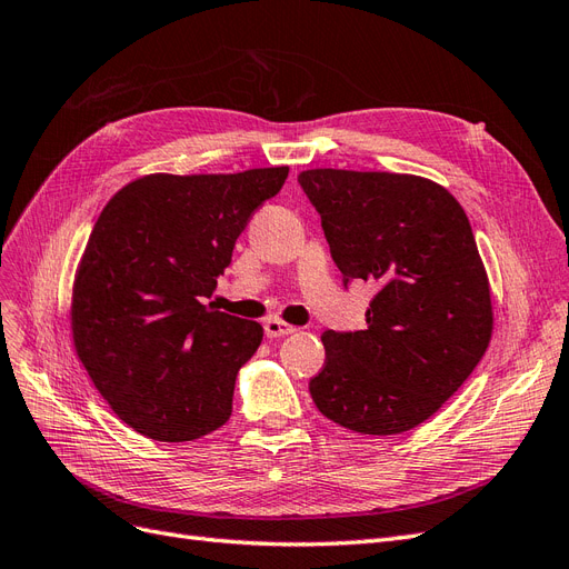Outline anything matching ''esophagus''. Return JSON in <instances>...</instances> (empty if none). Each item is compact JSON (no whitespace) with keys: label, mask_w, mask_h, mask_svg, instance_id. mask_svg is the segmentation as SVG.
I'll list each match as a JSON object with an SVG mask.
<instances>
[{"label":"esophagus","mask_w":569,"mask_h":569,"mask_svg":"<svg viewBox=\"0 0 569 569\" xmlns=\"http://www.w3.org/2000/svg\"><path fill=\"white\" fill-rule=\"evenodd\" d=\"M266 337H270V339H278V337H284V335H291L297 330V327H291V325H287V322H282V320H274V318H270V320H266Z\"/></svg>","instance_id":"1"}]
</instances>
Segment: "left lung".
Here are the masks:
<instances>
[{"label": "left lung", "instance_id": "obj_1", "mask_svg": "<svg viewBox=\"0 0 569 569\" xmlns=\"http://www.w3.org/2000/svg\"><path fill=\"white\" fill-rule=\"evenodd\" d=\"M332 261L375 282L366 330L322 335L311 396L360 435H401L449 401L485 356L491 291L470 220L449 189L418 176L303 170Z\"/></svg>", "mask_w": 569, "mask_h": 569}]
</instances>
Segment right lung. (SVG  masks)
I'll use <instances>...</instances> for the list:
<instances>
[{
	"instance_id": "right-lung-1",
	"label": "right lung",
	"mask_w": 569,
	"mask_h": 569,
	"mask_svg": "<svg viewBox=\"0 0 569 569\" xmlns=\"http://www.w3.org/2000/svg\"><path fill=\"white\" fill-rule=\"evenodd\" d=\"M289 168L144 176L104 206L76 272V353L116 416L157 441H192L232 416L237 372L263 327L216 311L218 278L251 213Z\"/></svg>"
}]
</instances>
